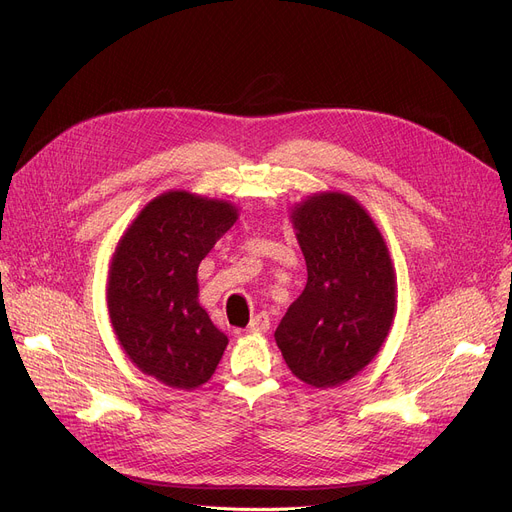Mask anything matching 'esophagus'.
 <instances>
[{"label":"esophagus","instance_id":"obj_1","mask_svg":"<svg viewBox=\"0 0 512 512\" xmlns=\"http://www.w3.org/2000/svg\"><path fill=\"white\" fill-rule=\"evenodd\" d=\"M267 330H270V317H267L265 313H259L249 321V326H247L245 332L247 334H265Z\"/></svg>","mask_w":512,"mask_h":512}]
</instances>
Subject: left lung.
I'll return each instance as SVG.
<instances>
[{"label":"left lung","mask_w":512,"mask_h":512,"mask_svg":"<svg viewBox=\"0 0 512 512\" xmlns=\"http://www.w3.org/2000/svg\"><path fill=\"white\" fill-rule=\"evenodd\" d=\"M290 222L307 284L276 344L301 382L334 388L380 353L396 313V272L380 228L351 195L315 193L290 209Z\"/></svg>","instance_id":"1"}]
</instances>
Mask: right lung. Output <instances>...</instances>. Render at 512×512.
<instances>
[{"label":"right lung","mask_w":512,"mask_h":512,"mask_svg":"<svg viewBox=\"0 0 512 512\" xmlns=\"http://www.w3.org/2000/svg\"><path fill=\"white\" fill-rule=\"evenodd\" d=\"M236 220L230 201L168 191L139 211L112 255L107 311L114 334L134 365L170 388L209 382L228 346L199 305L197 270Z\"/></svg>","instance_id":"add662e5"}]
</instances>
